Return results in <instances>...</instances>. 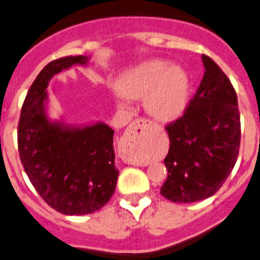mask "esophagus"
<instances>
[{
    "instance_id": "1",
    "label": "esophagus",
    "mask_w": 260,
    "mask_h": 260,
    "mask_svg": "<svg viewBox=\"0 0 260 260\" xmlns=\"http://www.w3.org/2000/svg\"><path fill=\"white\" fill-rule=\"evenodd\" d=\"M147 121L144 119H136L135 122L131 123L129 127L124 132L123 141L127 146H137L139 142L143 141L146 136Z\"/></svg>"
}]
</instances>
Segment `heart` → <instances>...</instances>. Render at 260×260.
Returning <instances> with one entry per match:
<instances>
[{
	"label": "heart",
	"mask_w": 260,
	"mask_h": 260,
	"mask_svg": "<svg viewBox=\"0 0 260 260\" xmlns=\"http://www.w3.org/2000/svg\"><path fill=\"white\" fill-rule=\"evenodd\" d=\"M116 89L128 100L144 98L149 116L160 122H172L187 107L189 78L178 66L153 58L125 71L117 81Z\"/></svg>",
	"instance_id": "heart-1"
}]
</instances>
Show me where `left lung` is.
<instances>
[{"label":"left lung","instance_id":"1","mask_svg":"<svg viewBox=\"0 0 260 260\" xmlns=\"http://www.w3.org/2000/svg\"><path fill=\"white\" fill-rule=\"evenodd\" d=\"M204 75L184 114L167 125L168 177L160 194L174 203L209 198L222 187L237 162L240 116L231 81L203 54Z\"/></svg>","mask_w":260,"mask_h":260}]
</instances>
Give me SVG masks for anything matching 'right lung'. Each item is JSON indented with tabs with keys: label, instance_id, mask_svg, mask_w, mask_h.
Returning a JSON list of instances; mask_svg holds the SVG:
<instances>
[{
	"label": "right lung",
	"instance_id": "add662e5",
	"mask_svg": "<svg viewBox=\"0 0 260 260\" xmlns=\"http://www.w3.org/2000/svg\"><path fill=\"white\" fill-rule=\"evenodd\" d=\"M88 59L62 57L46 66L29 87L18 123V152L27 177L43 201L66 215L102 208L113 196L119 173L109 125H72L52 121L47 113L52 77L72 66L88 64Z\"/></svg>",
	"mask_w": 260,
	"mask_h": 260
}]
</instances>
